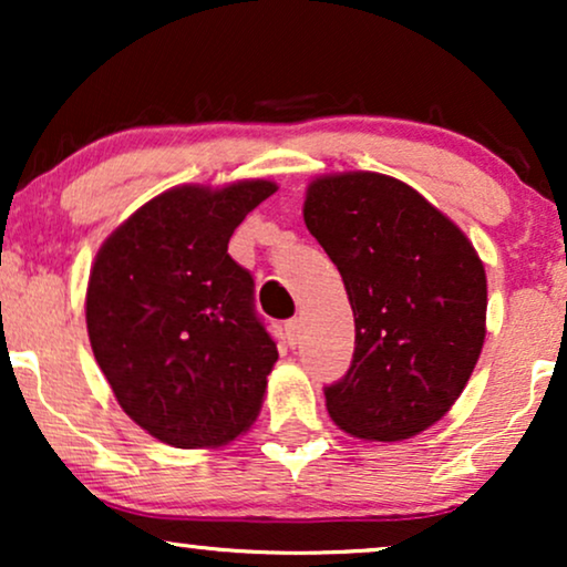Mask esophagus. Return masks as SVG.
<instances>
[{
	"mask_svg": "<svg viewBox=\"0 0 567 567\" xmlns=\"http://www.w3.org/2000/svg\"><path fill=\"white\" fill-rule=\"evenodd\" d=\"M286 340H289V346H297L299 338H301V322L299 320H289L286 322Z\"/></svg>",
	"mask_w": 567,
	"mask_h": 567,
	"instance_id": "obj_1",
	"label": "esophagus"
}]
</instances>
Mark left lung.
<instances>
[{
	"label": "left lung",
	"mask_w": 567,
	"mask_h": 567,
	"mask_svg": "<svg viewBox=\"0 0 567 567\" xmlns=\"http://www.w3.org/2000/svg\"><path fill=\"white\" fill-rule=\"evenodd\" d=\"M301 212L355 322L351 369L324 390L330 417L363 441L417 436L452 410L483 353L475 245L408 183L367 169L315 177Z\"/></svg>",
	"instance_id": "1"
}]
</instances>
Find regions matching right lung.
<instances>
[{
    "label": "right lung",
    "instance_id": "1",
    "mask_svg": "<svg viewBox=\"0 0 567 567\" xmlns=\"http://www.w3.org/2000/svg\"><path fill=\"white\" fill-rule=\"evenodd\" d=\"M276 190L260 177L175 185L100 245L84 297L92 353L123 413L162 444L224 446L260 413L278 351L227 247Z\"/></svg>",
    "mask_w": 567,
    "mask_h": 567
}]
</instances>
